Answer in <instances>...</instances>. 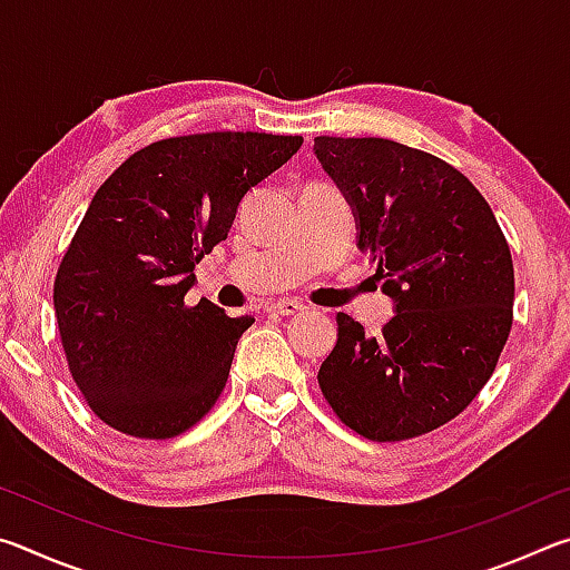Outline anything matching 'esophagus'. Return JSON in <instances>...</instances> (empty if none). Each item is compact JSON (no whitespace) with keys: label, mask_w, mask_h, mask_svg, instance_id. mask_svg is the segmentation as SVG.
<instances>
[{"label":"esophagus","mask_w":570,"mask_h":570,"mask_svg":"<svg viewBox=\"0 0 570 570\" xmlns=\"http://www.w3.org/2000/svg\"><path fill=\"white\" fill-rule=\"evenodd\" d=\"M268 314H282V316H294L298 312H304V304L296 302V298H278V302H272L266 306Z\"/></svg>","instance_id":"1"}]
</instances>
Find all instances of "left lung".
Listing matches in <instances>:
<instances>
[{
  "instance_id": "obj_1",
  "label": "left lung",
  "mask_w": 570,
  "mask_h": 570,
  "mask_svg": "<svg viewBox=\"0 0 570 570\" xmlns=\"http://www.w3.org/2000/svg\"><path fill=\"white\" fill-rule=\"evenodd\" d=\"M314 150L397 312L377 336L336 314L340 340L316 380L356 435L420 438L455 420L495 372L513 326L510 246L480 190L432 153L334 135Z\"/></svg>"
}]
</instances>
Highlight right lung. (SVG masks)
Wrapping results in <instances>:
<instances>
[{"label":"right lung","instance_id":"right-lung-1","mask_svg":"<svg viewBox=\"0 0 570 570\" xmlns=\"http://www.w3.org/2000/svg\"><path fill=\"white\" fill-rule=\"evenodd\" d=\"M302 135L196 132L135 150L102 183L55 276L60 342L82 400L122 435L170 440L226 387L254 320L200 298L193 268L226 240L240 198Z\"/></svg>","mask_w":570,"mask_h":570}]
</instances>
